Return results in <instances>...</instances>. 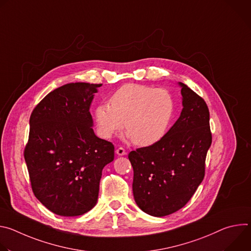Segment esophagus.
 Returning <instances> with one entry per match:
<instances>
[{"label": "esophagus", "mask_w": 251, "mask_h": 251, "mask_svg": "<svg viewBox=\"0 0 251 251\" xmlns=\"http://www.w3.org/2000/svg\"><path fill=\"white\" fill-rule=\"evenodd\" d=\"M115 152H116V154H117L118 156H124V155H126V151H125V149L122 148V147L117 148Z\"/></svg>", "instance_id": "obj_1"}]
</instances>
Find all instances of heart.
Listing matches in <instances>:
<instances>
[{"instance_id":"heart-1","label":"heart","mask_w":251,"mask_h":251,"mask_svg":"<svg viewBox=\"0 0 251 251\" xmlns=\"http://www.w3.org/2000/svg\"><path fill=\"white\" fill-rule=\"evenodd\" d=\"M174 114V100L166 89L126 84L115 91L108 104H99L94 120L99 135L111 138L124 123L126 137L138 146H150L167 133Z\"/></svg>"}]
</instances>
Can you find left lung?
I'll return each mask as SVG.
<instances>
[{"instance_id":"1","label":"left lung","mask_w":251,"mask_h":251,"mask_svg":"<svg viewBox=\"0 0 251 251\" xmlns=\"http://www.w3.org/2000/svg\"><path fill=\"white\" fill-rule=\"evenodd\" d=\"M178 85L180 117L159 142L128 155L134 200L143 211L158 218L176 212L191 200L203 180L211 144L206 103L188 85Z\"/></svg>"}]
</instances>
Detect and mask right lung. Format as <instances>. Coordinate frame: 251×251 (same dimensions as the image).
Listing matches in <instances>:
<instances>
[{"mask_svg": "<svg viewBox=\"0 0 251 251\" xmlns=\"http://www.w3.org/2000/svg\"><path fill=\"white\" fill-rule=\"evenodd\" d=\"M101 85H62L35 106L29 118L25 160L31 189L61 217L81 216L96 204L102 170L114 160L112 143L92 129L89 108Z\"/></svg>", "mask_w": 251, "mask_h": 251, "instance_id": "add662e5", "label": "right lung"}]
</instances>
